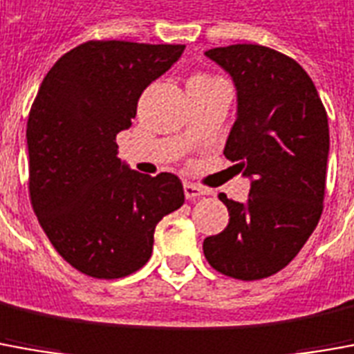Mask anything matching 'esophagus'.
I'll return each mask as SVG.
<instances>
[{
  "instance_id": "1",
  "label": "esophagus",
  "mask_w": 354,
  "mask_h": 354,
  "mask_svg": "<svg viewBox=\"0 0 354 354\" xmlns=\"http://www.w3.org/2000/svg\"><path fill=\"white\" fill-rule=\"evenodd\" d=\"M183 189H185V196H187L189 201H196V198H201L204 194H208L206 189H202V187L194 185V183H185Z\"/></svg>"
}]
</instances>
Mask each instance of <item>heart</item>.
<instances>
[{"label": "heart", "mask_w": 354, "mask_h": 354, "mask_svg": "<svg viewBox=\"0 0 354 354\" xmlns=\"http://www.w3.org/2000/svg\"><path fill=\"white\" fill-rule=\"evenodd\" d=\"M196 79H204V77H196Z\"/></svg>", "instance_id": "b5f03b06"}]
</instances>
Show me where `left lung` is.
Listing matches in <instances>:
<instances>
[{
	"label": "left lung",
	"mask_w": 354,
	"mask_h": 354,
	"mask_svg": "<svg viewBox=\"0 0 354 354\" xmlns=\"http://www.w3.org/2000/svg\"><path fill=\"white\" fill-rule=\"evenodd\" d=\"M204 55L237 90V119L223 153L250 179V192L247 202L219 196L229 223L202 248L214 270L254 281L283 270L320 221L328 115L306 71L279 51L235 44Z\"/></svg>",
	"instance_id": "left-lung-1"
}]
</instances>
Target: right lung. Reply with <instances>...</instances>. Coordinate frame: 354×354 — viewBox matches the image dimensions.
I'll list each match as a JSON object with an SVG mask.
<instances>
[{"label":"right lung","instance_id":"1","mask_svg":"<svg viewBox=\"0 0 354 354\" xmlns=\"http://www.w3.org/2000/svg\"><path fill=\"white\" fill-rule=\"evenodd\" d=\"M185 46L106 40L67 51L36 94L28 123V175L36 218L73 268L98 279L140 270L158 221L181 208L177 175H142L117 156L145 88Z\"/></svg>","mask_w":354,"mask_h":354}]
</instances>
